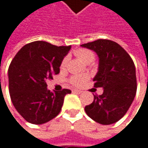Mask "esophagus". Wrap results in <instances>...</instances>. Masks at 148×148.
Wrapping results in <instances>:
<instances>
[{"label": "esophagus", "mask_w": 148, "mask_h": 148, "mask_svg": "<svg viewBox=\"0 0 148 148\" xmlns=\"http://www.w3.org/2000/svg\"><path fill=\"white\" fill-rule=\"evenodd\" d=\"M73 92H74V93H77V94H80L82 92H81V91H79V90H74V91H73Z\"/></svg>", "instance_id": "obj_1"}]
</instances>
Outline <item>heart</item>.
Returning <instances> with one entry per match:
<instances>
[{"label":"heart","instance_id":"b5f03b06","mask_svg":"<svg viewBox=\"0 0 148 148\" xmlns=\"http://www.w3.org/2000/svg\"><path fill=\"white\" fill-rule=\"evenodd\" d=\"M75 55L76 56H78L81 61L85 62H92L94 60V53L89 49H79L75 51ZM69 62V57L66 56L61 62V69H63L66 68L67 64ZM88 79V76L85 75V74H79V75H74L70 78V83L72 85H74L75 86H80L81 85H83L86 80Z\"/></svg>","mask_w":148,"mask_h":148}]
</instances>
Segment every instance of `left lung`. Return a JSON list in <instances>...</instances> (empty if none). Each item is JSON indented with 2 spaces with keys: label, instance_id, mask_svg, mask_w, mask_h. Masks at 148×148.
<instances>
[{
  "label": "left lung",
  "instance_id": "obj_1",
  "mask_svg": "<svg viewBox=\"0 0 148 148\" xmlns=\"http://www.w3.org/2000/svg\"><path fill=\"white\" fill-rule=\"evenodd\" d=\"M81 47L95 51L99 56V71L93 78L94 87H102L101 95L85 111L95 122L109 125L119 121L128 111L136 94V74L133 60L117 43L98 39Z\"/></svg>",
  "mask_w": 148,
  "mask_h": 148
}]
</instances>
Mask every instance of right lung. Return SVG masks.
<instances>
[{"instance_id": "add662e5", "label": "right lung", "mask_w": 148, "mask_h": 148, "mask_svg": "<svg viewBox=\"0 0 148 148\" xmlns=\"http://www.w3.org/2000/svg\"><path fill=\"white\" fill-rule=\"evenodd\" d=\"M71 46L35 41L23 46L8 69L9 92L17 111L28 123L43 124L61 111L69 89L50 92L46 81L60 73L61 62Z\"/></svg>"}]
</instances>
